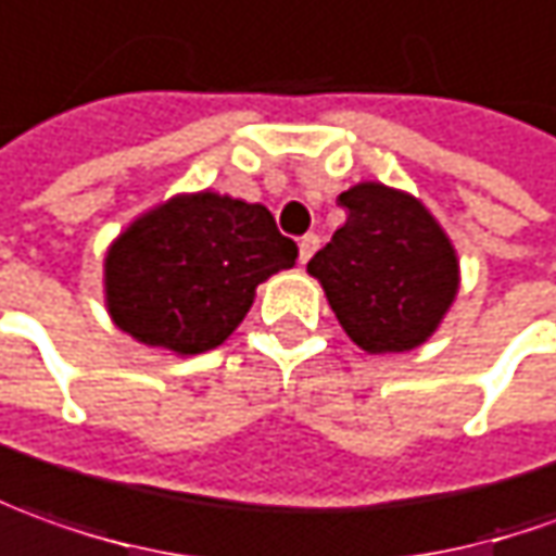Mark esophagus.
<instances>
[{
  "mask_svg": "<svg viewBox=\"0 0 556 556\" xmlns=\"http://www.w3.org/2000/svg\"><path fill=\"white\" fill-rule=\"evenodd\" d=\"M319 249V237L316 233H307V237H301V243H298V262L307 264L313 258V252Z\"/></svg>",
  "mask_w": 556,
  "mask_h": 556,
  "instance_id": "esophagus-1",
  "label": "esophagus"
}]
</instances>
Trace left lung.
Returning <instances> with one entry per match:
<instances>
[{"label":"left lung","instance_id":"obj_1","mask_svg":"<svg viewBox=\"0 0 556 556\" xmlns=\"http://www.w3.org/2000/svg\"><path fill=\"white\" fill-rule=\"evenodd\" d=\"M343 228L307 264L350 341L365 353H405L426 343L459 292L451 237L420 200L380 182L338 198Z\"/></svg>","mask_w":556,"mask_h":556}]
</instances>
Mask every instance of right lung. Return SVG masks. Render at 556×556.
Here are the masks:
<instances>
[{
  "label": "right lung",
  "mask_w": 556,
  "mask_h": 556,
  "mask_svg": "<svg viewBox=\"0 0 556 556\" xmlns=\"http://www.w3.org/2000/svg\"><path fill=\"white\" fill-rule=\"evenodd\" d=\"M294 258V240L262 203L179 194L139 215L109 247L105 307L139 343L198 356L228 341L258 282Z\"/></svg>",
  "instance_id": "1"
}]
</instances>
